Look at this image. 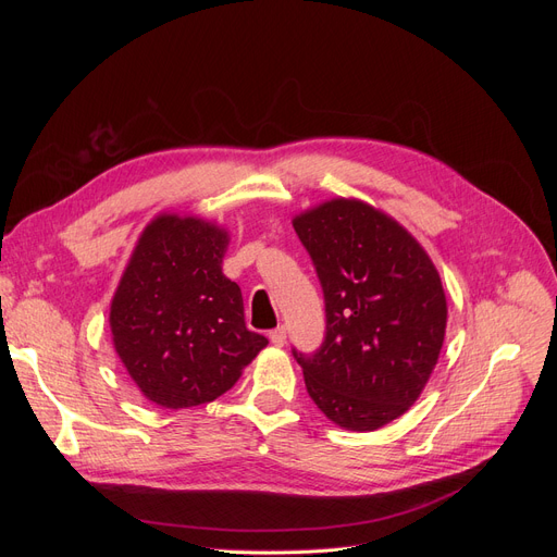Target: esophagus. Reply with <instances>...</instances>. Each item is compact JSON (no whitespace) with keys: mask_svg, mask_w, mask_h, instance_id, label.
Segmentation results:
<instances>
[{"mask_svg":"<svg viewBox=\"0 0 557 557\" xmlns=\"http://www.w3.org/2000/svg\"><path fill=\"white\" fill-rule=\"evenodd\" d=\"M269 339H272V344H274V346H283V344H285V327L281 325V327H276V330L269 332Z\"/></svg>","mask_w":557,"mask_h":557,"instance_id":"obj_1","label":"esophagus"}]
</instances>
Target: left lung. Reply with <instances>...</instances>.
<instances>
[{"label": "left lung", "instance_id": "8db88e82", "mask_svg": "<svg viewBox=\"0 0 557 557\" xmlns=\"http://www.w3.org/2000/svg\"><path fill=\"white\" fill-rule=\"evenodd\" d=\"M325 297V339L293 348L307 393L336 425L372 432L423 393L440 360L446 295L428 252L393 218L358 199L297 215Z\"/></svg>", "mask_w": 557, "mask_h": 557}]
</instances>
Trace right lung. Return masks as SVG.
I'll list each match as a JSON object with an SVG mask.
<instances>
[{"instance_id": "obj_1", "label": "right lung", "mask_w": 557, "mask_h": 557, "mask_svg": "<svg viewBox=\"0 0 557 557\" xmlns=\"http://www.w3.org/2000/svg\"><path fill=\"white\" fill-rule=\"evenodd\" d=\"M225 248V230L190 215H158L113 295L115 352L158 407L213 401L269 344L246 327L239 285L221 267Z\"/></svg>"}]
</instances>
